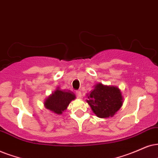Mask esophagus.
<instances>
[{
    "label": "esophagus",
    "instance_id": "34e87169",
    "mask_svg": "<svg viewBox=\"0 0 158 158\" xmlns=\"http://www.w3.org/2000/svg\"><path fill=\"white\" fill-rule=\"evenodd\" d=\"M76 95H77V97L79 98H81V92L79 91V90L76 91Z\"/></svg>",
    "mask_w": 158,
    "mask_h": 158
}]
</instances>
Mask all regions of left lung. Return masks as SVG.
<instances>
[{"mask_svg": "<svg viewBox=\"0 0 158 158\" xmlns=\"http://www.w3.org/2000/svg\"><path fill=\"white\" fill-rule=\"evenodd\" d=\"M87 102L97 117L106 118L112 117L120 109L123 97L117 87L98 84L89 94Z\"/></svg>", "mask_w": 158, "mask_h": 158, "instance_id": "left-lung-1", "label": "left lung"}]
</instances>
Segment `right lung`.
Returning a JSON list of instances; mask_svg holds the SVG:
<instances>
[{"instance_id":"add662e5","label":"right lung","mask_w":158,"mask_h":158,"mask_svg":"<svg viewBox=\"0 0 158 158\" xmlns=\"http://www.w3.org/2000/svg\"><path fill=\"white\" fill-rule=\"evenodd\" d=\"M75 98V95L71 91L57 89L46 100L45 107L57 114H61L67 109L70 102L74 100Z\"/></svg>"}]
</instances>
